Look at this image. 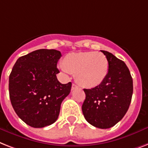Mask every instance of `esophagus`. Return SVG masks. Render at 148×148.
<instances>
[{
	"mask_svg": "<svg viewBox=\"0 0 148 148\" xmlns=\"http://www.w3.org/2000/svg\"><path fill=\"white\" fill-rule=\"evenodd\" d=\"M77 88H78V86H77L76 84H72V86H71V90H75V89H77Z\"/></svg>",
	"mask_w": 148,
	"mask_h": 148,
	"instance_id": "esophagus-1",
	"label": "esophagus"
}]
</instances>
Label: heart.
I'll return each instance as SVG.
<instances>
[{"label":"heart","mask_w":148,"mask_h":148,"mask_svg":"<svg viewBox=\"0 0 148 148\" xmlns=\"http://www.w3.org/2000/svg\"><path fill=\"white\" fill-rule=\"evenodd\" d=\"M62 69L74 74L80 86L93 88L101 84L107 77L109 61L101 52H71L64 57Z\"/></svg>","instance_id":"1"}]
</instances>
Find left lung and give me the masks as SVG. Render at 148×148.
Instances as JSON below:
<instances>
[{"instance_id":"left-lung-1","label":"left lung","mask_w":148,"mask_h":148,"mask_svg":"<svg viewBox=\"0 0 148 148\" xmlns=\"http://www.w3.org/2000/svg\"><path fill=\"white\" fill-rule=\"evenodd\" d=\"M109 71L105 80L92 89H84L86 99L82 105L85 119L99 128H109L124 117L130 106L133 80L125 63L106 51Z\"/></svg>"}]
</instances>
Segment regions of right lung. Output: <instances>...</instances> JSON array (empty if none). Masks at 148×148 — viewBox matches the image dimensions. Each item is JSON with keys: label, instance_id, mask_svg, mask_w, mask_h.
I'll return each instance as SVG.
<instances>
[{"label": "right lung", "instance_id": "right-lung-1", "mask_svg": "<svg viewBox=\"0 0 148 148\" xmlns=\"http://www.w3.org/2000/svg\"><path fill=\"white\" fill-rule=\"evenodd\" d=\"M62 56L55 49H39L20 57L9 77L12 106L19 117L33 128L53 124L72 84L58 80L57 64Z\"/></svg>", "mask_w": 148, "mask_h": 148}]
</instances>
